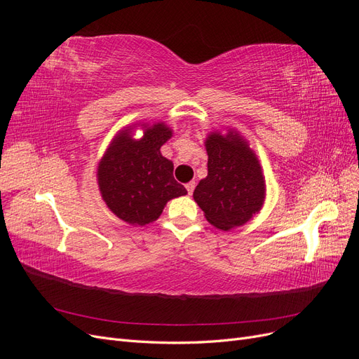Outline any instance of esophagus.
I'll return each instance as SVG.
<instances>
[{
    "instance_id": "obj_1",
    "label": "esophagus",
    "mask_w": 359,
    "mask_h": 359,
    "mask_svg": "<svg viewBox=\"0 0 359 359\" xmlns=\"http://www.w3.org/2000/svg\"><path fill=\"white\" fill-rule=\"evenodd\" d=\"M194 186H196V184H194L193 181L187 184V186H186V189H187V193H189V194H191V193H193V190H194Z\"/></svg>"
}]
</instances>
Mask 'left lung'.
Wrapping results in <instances>:
<instances>
[{
  "mask_svg": "<svg viewBox=\"0 0 359 359\" xmlns=\"http://www.w3.org/2000/svg\"><path fill=\"white\" fill-rule=\"evenodd\" d=\"M208 175L199 181L193 199L205 219L220 231H232L262 210L266 198L264 169L248 140L233 128L214 130L205 137Z\"/></svg>",
  "mask_w": 359,
  "mask_h": 359,
  "instance_id": "left-lung-1",
  "label": "left lung"
}]
</instances>
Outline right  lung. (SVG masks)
<instances>
[{
	"label": "right lung",
	"mask_w": 359,
	"mask_h": 359,
	"mask_svg": "<svg viewBox=\"0 0 359 359\" xmlns=\"http://www.w3.org/2000/svg\"><path fill=\"white\" fill-rule=\"evenodd\" d=\"M142 126V138L134 128ZM173 130L163 121L135 123L123 127L111 140L97 166L102 199L119 220L132 226L156 222L170 199L187 194L173 178V163L161 156V145Z\"/></svg>",
	"instance_id": "1"
}]
</instances>
